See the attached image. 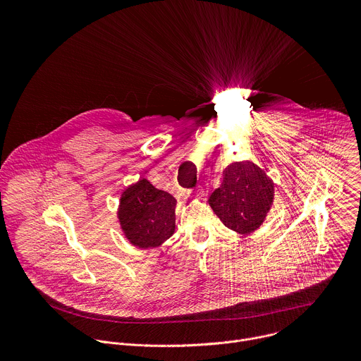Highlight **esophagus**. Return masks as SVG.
I'll return each mask as SVG.
<instances>
[{
    "instance_id": "esophagus-1",
    "label": "esophagus",
    "mask_w": 361,
    "mask_h": 361,
    "mask_svg": "<svg viewBox=\"0 0 361 361\" xmlns=\"http://www.w3.org/2000/svg\"><path fill=\"white\" fill-rule=\"evenodd\" d=\"M188 194L195 198V200H201L204 197V190L202 188H195L194 191H188Z\"/></svg>"
}]
</instances>
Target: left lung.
Segmentation results:
<instances>
[{
	"label": "left lung",
	"instance_id": "1",
	"mask_svg": "<svg viewBox=\"0 0 361 361\" xmlns=\"http://www.w3.org/2000/svg\"><path fill=\"white\" fill-rule=\"evenodd\" d=\"M274 201V183L252 161H235L223 171V183L209 198L223 224L240 235L264 223Z\"/></svg>",
	"mask_w": 361,
	"mask_h": 361
}]
</instances>
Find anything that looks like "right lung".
Returning a JSON list of instances; mask_svg holds the SVG:
<instances>
[{
    "label": "right lung",
    "instance_id": "right-lung-1",
    "mask_svg": "<svg viewBox=\"0 0 361 361\" xmlns=\"http://www.w3.org/2000/svg\"><path fill=\"white\" fill-rule=\"evenodd\" d=\"M177 200L140 178L121 192L117 219L127 241L141 250L156 248L176 231Z\"/></svg>",
    "mask_w": 361,
    "mask_h": 361
}]
</instances>
